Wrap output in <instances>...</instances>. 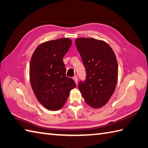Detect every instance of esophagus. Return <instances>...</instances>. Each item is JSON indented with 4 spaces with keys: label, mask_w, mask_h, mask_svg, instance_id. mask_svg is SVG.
Instances as JSON below:
<instances>
[{
    "label": "esophagus",
    "mask_w": 148,
    "mask_h": 148,
    "mask_svg": "<svg viewBox=\"0 0 148 148\" xmlns=\"http://www.w3.org/2000/svg\"><path fill=\"white\" fill-rule=\"evenodd\" d=\"M73 80H74V81L75 82V83L77 84V83H78V78H77V75H75V76L73 77Z\"/></svg>",
    "instance_id": "34e87169"
}]
</instances>
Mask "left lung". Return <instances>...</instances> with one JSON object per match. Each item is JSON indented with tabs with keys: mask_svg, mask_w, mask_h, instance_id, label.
<instances>
[{
	"mask_svg": "<svg viewBox=\"0 0 148 148\" xmlns=\"http://www.w3.org/2000/svg\"><path fill=\"white\" fill-rule=\"evenodd\" d=\"M75 44L86 71V79L80 81L78 89L87 104L100 108L116 87L118 68L115 53L107 43L94 38H78Z\"/></svg>",
	"mask_w": 148,
	"mask_h": 148,
	"instance_id": "8db88e82",
	"label": "left lung"
}]
</instances>
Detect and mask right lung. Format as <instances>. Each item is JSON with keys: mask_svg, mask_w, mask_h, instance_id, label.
I'll return each mask as SVG.
<instances>
[{"mask_svg": "<svg viewBox=\"0 0 148 148\" xmlns=\"http://www.w3.org/2000/svg\"><path fill=\"white\" fill-rule=\"evenodd\" d=\"M72 44L69 38L49 41L39 45L30 62L32 89L40 103L47 109L57 110L64 105L70 91L76 87L66 76L63 57Z\"/></svg>", "mask_w": 148, "mask_h": 148, "instance_id": "obj_1", "label": "right lung"}]
</instances>
